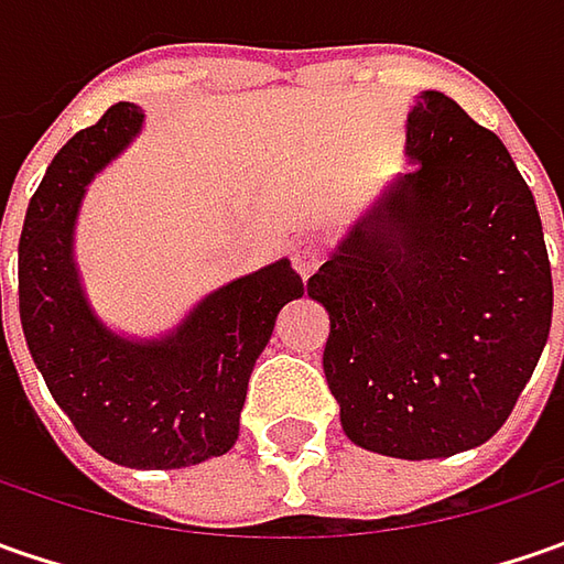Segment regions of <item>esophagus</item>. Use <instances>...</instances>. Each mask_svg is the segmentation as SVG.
Here are the masks:
<instances>
[{
  "label": "esophagus",
  "instance_id": "obj_1",
  "mask_svg": "<svg viewBox=\"0 0 564 564\" xmlns=\"http://www.w3.org/2000/svg\"><path fill=\"white\" fill-rule=\"evenodd\" d=\"M323 257H326V248H323V241L316 235H304L292 245V263L301 279L314 275L319 270V263H323Z\"/></svg>",
  "mask_w": 564,
  "mask_h": 564
}]
</instances>
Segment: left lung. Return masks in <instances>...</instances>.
<instances>
[{
  "label": "left lung",
  "mask_w": 564,
  "mask_h": 564,
  "mask_svg": "<svg viewBox=\"0 0 564 564\" xmlns=\"http://www.w3.org/2000/svg\"><path fill=\"white\" fill-rule=\"evenodd\" d=\"M395 175L307 294L329 314L326 382L345 436L426 462L509 421L553 323V272L528 182L492 131L440 90L404 124Z\"/></svg>",
  "instance_id": "8db88e82"
}]
</instances>
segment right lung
<instances>
[{
  "label": "right lung",
  "mask_w": 564,
  "mask_h": 564,
  "mask_svg": "<svg viewBox=\"0 0 564 564\" xmlns=\"http://www.w3.org/2000/svg\"><path fill=\"white\" fill-rule=\"evenodd\" d=\"M141 128V106L116 102L55 153L21 228L18 311L33 364L84 443L116 465L172 470L238 443L253 364L304 282L282 257L200 297L163 336L106 326L84 289L75 228L87 185Z\"/></svg>",
  "instance_id": "right-lung-1"
}]
</instances>
